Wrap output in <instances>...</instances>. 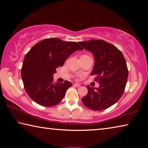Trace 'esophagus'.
I'll return each instance as SVG.
<instances>
[{
	"instance_id": "obj_1",
	"label": "esophagus",
	"mask_w": 148,
	"mask_h": 148,
	"mask_svg": "<svg viewBox=\"0 0 148 148\" xmlns=\"http://www.w3.org/2000/svg\"><path fill=\"white\" fill-rule=\"evenodd\" d=\"M74 86L75 87H79L81 86V85H80V84H79V83H75L74 84Z\"/></svg>"
}]
</instances>
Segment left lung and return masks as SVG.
Segmentation results:
<instances>
[{
    "instance_id": "8db88e82",
    "label": "left lung",
    "mask_w": 148,
    "mask_h": 148,
    "mask_svg": "<svg viewBox=\"0 0 148 148\" xmlns=\"http://www.w3.org/2000/svg\"><path fill=\"white\" fill-rule=\"evenodd\" d=\"M84 49L94 55L95 64L91 75L100 85L98 88L87 86L88 93L82 102L88 108L100 111L108 108L123 94L128 78L127 62L119 49L102 40L79 42Z\"/></svg>"
}]
</instances>
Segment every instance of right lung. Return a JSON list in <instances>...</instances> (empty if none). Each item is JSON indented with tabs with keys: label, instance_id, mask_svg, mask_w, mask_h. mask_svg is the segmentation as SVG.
Instances as JSON below:
<instances>
[{
	"label": "right lung",
	"instance_id": "obj_1",
	"mask_svg": "<svg viewBox=\"0 0 148 148\" xmlns=\"http://www.w3.org/2000/svg\"><path fill=\"white\" fill-rule=\"evenodd\" d=\"M83 48L75 42L47 38L38 42L26 54L21 69L25 89L30 98L42 106H56L62 101L72 83H54L53 74L67 58Z\"/></svg>",
	"mask_w": 148,
	"mask_h": 148
}]
</instances>
